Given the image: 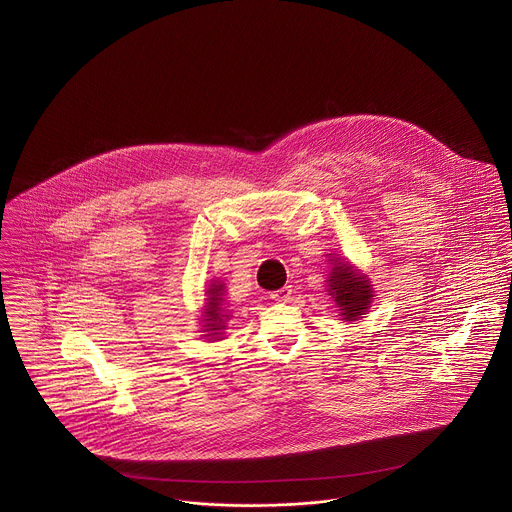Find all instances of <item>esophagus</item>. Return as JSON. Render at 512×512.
<instances>
[{
    "instance_id": "obj_1",
    "label": "esophagus",
    "mask_w": 512,
    "mask_h": 512,
    "mask_svg": "<svg viewBox=\"0 0 512 512\" xmlns=\"http://www.w3.org/2000/svg\"><path fill=\"white\" fill-rule=\"evenodd\" d=\"M292 295V286H284L282 290H276V292H272L270 297H272L274 301H278V303H288V301H292Z\"/></svg>"
}]
</instances>
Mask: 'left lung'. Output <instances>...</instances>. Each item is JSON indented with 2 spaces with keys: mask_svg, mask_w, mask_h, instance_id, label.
<instances>
[{
  "mask_svg": "<svg viewBox=\"0 0 512 512\" xmlns=\"http://www.w3.org/2000/svg\"><path fill=\"white\" fill-rule=\"evenodd\" d=\"M329 293L341 307V315L349 321L365 315L366 307L370 305L372 292L365 276L357 274L349 264H335L329 276Z\"/></svg>",
  "mask_w": 512,
  "mask_h": 512,
  "instance_id": "8db88e82",
  "label": "left lung"
}]
</instances>
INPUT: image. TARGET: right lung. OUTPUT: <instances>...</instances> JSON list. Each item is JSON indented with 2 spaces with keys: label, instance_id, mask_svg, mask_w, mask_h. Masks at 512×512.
<instances>
[{
  "label": "right lung",
  "instance_id": "add662e5",
  "mask_svg": "<svg viewBox=\"0 0 512 512\" xmlns=\"http://www.w3.org/2000/svg\"><path fill=\"white\" fill-rule=\"evenodd\" d=\"M222 292H224V286H211L209 288V297H207V309H205V329L209 335H219L220 329H224V319L222 317H228L226 315V309H224V299H222ZM207 335V337H209Z\"/></svg>",
  "mask_w": 512,
  "mask_h": 512
}]
</instances>
